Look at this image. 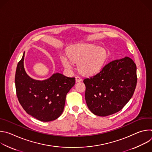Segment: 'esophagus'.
I'll return each mask as SVG.
<instances>
[{
	"label": "esophagus",
	"mask_w": 152,
	"mask_h": 152,
	"mask_svg": "<svg viewBox=\"0 0 152 152\" xmlns=\"http://www.w3.org/2000/svg\"><path fill=\"white\" fill-rule=\"evenodd\" d=\"M82 78L80 77H79V76H76V82H80V81H82Z\"/></svg>",
	"instance_id": "34e87169"
}]
</instances>
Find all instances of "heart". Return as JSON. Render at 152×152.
Listing matches in <instances>:
<instances>
[{
  "mask_svg": "<svg viewBox=\"0 0 152 152\" xmlns=\"http://www.w3.org/2000/svg\"><path fill=\"white\" fill-rule=\"evenodd\" d=\"M106 57V51L102 48H96L90 44H80L72 47L68 52V56L61 55L60 59L65 68L72 69L73 62L77 63L81 73L90 75L100 69Z\"/></svg>",
  "mask_w": 152,
  "mask_h": 152,
  "instance_id": "heart-1",
  "label": "heart"
}]
</instances>
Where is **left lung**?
Instances as JSON below:
<instances>
[{"instance_id": "1", "label": "left lung", "mask_w": 152, "mask_h": 152, "mask_svg": "<svg viewBox=\"0 0 152 152\" xmlns=\"http://www.w3.org/2000/svg\"><path fill=\"white\" fill-rule=\"evenodd\" d=\"M137 82V66L132 59L126 56L111 61L98 73L83 80L86 104L98 116L115 114L131 99Z\"/></svg>"}]
</instances>
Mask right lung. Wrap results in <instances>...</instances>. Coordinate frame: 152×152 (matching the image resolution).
I'll return each instance as SVG.
<instances>
[{"instance_id":"right-lung-1","label":"right lung","mask_w":152,"mask_h":152,"mask_svg":"<svg viewBox=\"0 0 152 152\" xmlns=\"http://www.w3.org/2000/svg\"><path fill=\"white\" fill-rule=\"evenodd\" d=\"M25 54L18 62L15 75L16 94L24 110L41 121H51L62 113L67 94L75 83V77L55 73L44 80L31 78L24 66Z\"/></svg>"}]
</instances>
